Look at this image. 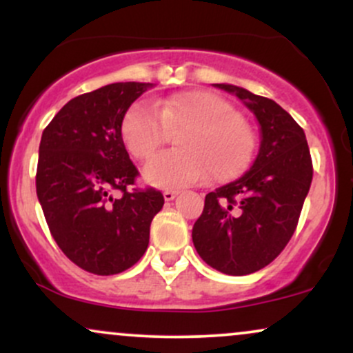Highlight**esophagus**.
<instances>
[{"instance_id":"esophagus-1","label":"esophagus","mask_w":353,"mask_h":353,"mask_svg":"<svg viewBox=\"0 0 353 353\" xmlns=\"http://www.w3.org/2000/svg\"><path fill=\"white\" fill-rule=\"evenodd\" d=\"M177 194H179V190H164V199L165 201H174L177 197Z\"/></svg>"}]
</instances>
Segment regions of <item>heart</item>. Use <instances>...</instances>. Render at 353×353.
Returning a JSON list of instances; mask_svg holds the SVG:
<instances>
[{"label": "heart", "mask_w": 353, "mask_h": 353, "mask_svg": "<svg viewBox=\"0 0 353 353\" xmlns=\"http://www.w3.org/2000/svg\"><path fill=\"white\" fill-rule=\"evenodd\" d=\"M181 149L161 152L145 165L144 176L159 188H184L205 176L222 182L244 172L255 152V134L232 104L208 91H190L139 101L125 112L121 136L131 156L148 161L169 131H177Z\"/></svg>", "instance_id": "b5f03b06"}]
</instances>
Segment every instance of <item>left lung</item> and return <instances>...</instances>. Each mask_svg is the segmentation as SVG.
I'll return each instance as SVG.
<instances>
[{
	"label": "left lung",
	"mask_w": 353,
	"mask_h": 353,
	"mask_svg": "<svg viewBox=\"0 0 353 353\" xmlns=\"http://www.w3.org/2000/svg\"><path fill=\"white\" fill-rule=\"evenodd\" d=\"M216 86L244 101L261 124L262 141L244 176L205 196L192 242L219 272L247 275L269 265L292 239L314 168L305 132L285 109L244 88Z\"/></svg>",
	"instance_id": "obj_1"
}]
</instances>
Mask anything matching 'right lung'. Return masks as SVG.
<instances>
[{"label": "right lung", "instance_id": "right-lung-1", "mask_svg": "<svg viewBox=\"0 0 353 353\" xmlns=\"http://www.w3.org/2000/svg\"><path fill=\"white\" fill-rule=\"evenodd\" d=\"M149 83H114L64 104L43 131L36 194L56 244L86 272H124L143 257L164 196L137 188L121 124Z\"/></svg>", "mask_w": 353, "mask_h": 353}]
</instances>
